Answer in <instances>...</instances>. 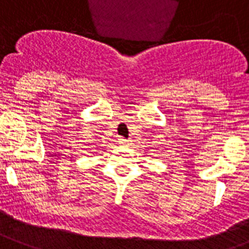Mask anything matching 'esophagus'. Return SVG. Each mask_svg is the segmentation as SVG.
I'll use <instances>...</instances> for the list:
<instances>
[{
    "instance_id": "esophagus-1",
    "label": "esophagus",
    "mask_w": 249,
    "mask_h": 249,
    "mask_svg": "<svg viewBox=\"0 0 249 249\" xmlns=\"http://www.w3.org/2000/svg\"><path fill=\"white\" fill-rule=\"evenodd\" d=\"M119 144H123V145H128L129 141H126L125 138H119Z\"/></svg>"
}]
</instances>
